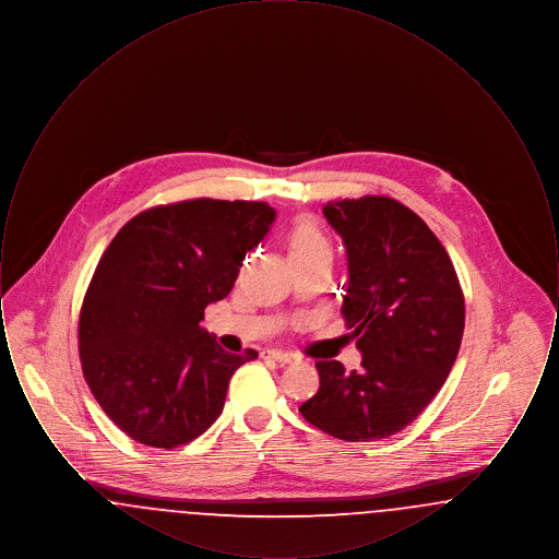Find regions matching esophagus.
<instances>
[{
    "instance_id": "esophagus-1",
    "label": "esophagus",
    "mask_w": 559,
    "mask_h": 559,
    "mask_svg": "<svg viewBox=\"0 0 559 559\" xmlns=\"http://www.w3.org/2000/svg\"><path fill=\"white\" fill-rule=\"evenodd\" d=\"M262 356L270 358V360H276V362H293V360H297V354L285 352V349H276V347H267V349L262 352Z\"/></svg>"
}]
</instances>
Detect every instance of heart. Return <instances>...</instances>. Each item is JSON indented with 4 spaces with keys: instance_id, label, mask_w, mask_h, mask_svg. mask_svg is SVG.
<instances>
[{
    "instance_id": "b5f03b06",
    "label": "heart",
    "mask_w": 559,
    "mask_h": 559,
    "mask_svg": "<svg viewBox=\"0 0 559 559\" xmlns=\"http://www.w3.org/2000/svg\"><path fill=\"white\" fill-rule=\"evenodd\" d=\"M320 251H331V245L320 230L319 224L312 219H299L289 233V255L301 258Z\"/></svg>"
}]
</instances>
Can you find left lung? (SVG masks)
I'll use <instances>...</instances> for the list:
<instances>
[{
	"label": "left lung",
	"mask_w": 559,
	"mask_h": 559,
	"mask_svg": "<svg viewBox=\"0 0 559 559\" xmlns=\"http://www.w3.org/2000/svg\"><path fill=\"white\" fill-rule=\"evenodd\" d=\"M346 247L342 312L362 369L317 362L319 392L299 406L312 426L347 442H372L413 424L456 360L465 301L442 242L388 197L322 205Z\"/></svg>",
	"instance_id": "left-lung-1"
}]
</instances>
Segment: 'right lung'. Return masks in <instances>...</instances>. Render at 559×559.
I'll return each mask as SVG.
<instances>
[{
  "instance_id": "right-lung-1",
  "label": "right lung",
  "mask_w": 559,
  "mask_h": 559,
  "mask_svg": "<svg viewBox=\"0 0 559 559\" xmlns=\"http://www.w3.org/2000/svg\"><path fill=\"white\" fill-rule=\"evenodd\" d=\"M274 219L267 203L197 199L140 213L110 240L81 308V367L135 442L176 449L201 436L233 372L258 358L217 346L201 320L233 292Z\"/></svg>"
}]
</instances>
